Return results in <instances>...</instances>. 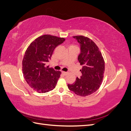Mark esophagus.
<instances>
[{"instance_id": "esophagus-1", "label": "esophagus", "mask_w": 131, "mask_h": 131, "mask_svg": "<svg viewBox=\"0 0 131 131\" xmlns=\"http://www.w3.org/2000/svg\"><path fill=\"white\" fill-rule=\"evenodd\" d=\"M62 74L64 75H66V74H68L67 72H65V71H62Z\"/></svg>"}]
</instances>
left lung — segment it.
<instances>
[{
  "label": "left lung",
  "mask_w": 131,
  "mask_h": 131,
  "mask_svg": "<svg viewBox=\"0 0 131 131\" xmlns=\"http://www.w3.org/2000/svg\"><path fill=\"white\" fill-rule=\"evenodd\" d=\"M80 44V53L78 60L83 68L82 76L77 78L68 88L80 96H87L98 90L101 85L105 71V62L96 44L90 38L84 36H74Z\"/></svg>",
  "instance_id": "1"
}]
</instances>
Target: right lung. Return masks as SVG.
Masks as SVG:
<instances>
[{"label":"right lung","instance_id":"add662e5","mask_svg":"<svg viewBox=\"0 0 131 131\" xmlns=\"http://www.w3.org/2000/svg\"><path fill=\"white\" fill-rule=\"evenodd\" d=\"M65 39L51 35L38 38L27 48L23 60V71L30 87L38 93H46L55 88L61 71L49 68L46 64L54 48Z\"/></svg>","mask_w":131,"mask_h":131}]
</instances>
